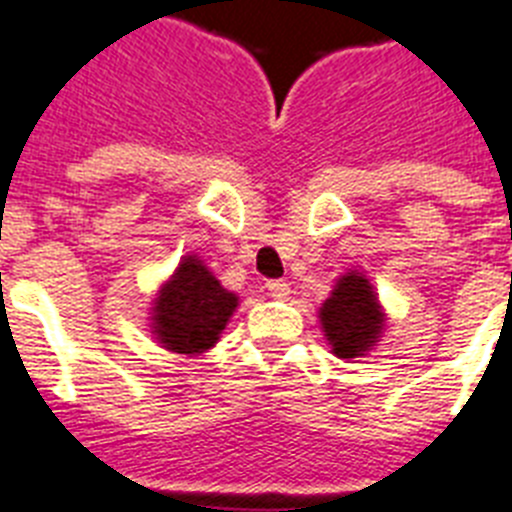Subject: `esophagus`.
Returning <instances> with one entry per match:
<instances>
[{"label": "esophagus", "instance_id": "34e87169", "mask_svg": "<svg viewBox=\"0 0 512 512\" xmlns=\"http://www.w3.org/2000/svg\"><path fill=\"white\" fill-rule=\"evenodd\" d=\"M265 289H268V294L273 296V299H286L289 296V283L281 281V278H276V281H268L265 283Z\"/></svg>", "mask_w": 512, "mask_h": 512}]
</instances>
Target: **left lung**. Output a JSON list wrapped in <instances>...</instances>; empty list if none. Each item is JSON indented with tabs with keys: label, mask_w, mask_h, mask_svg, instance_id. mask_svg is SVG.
I'll return each instance as SVG.
<instances>
[{
	"label": "left lung",
	"mask_w": 512,
	"mask_h": 512,
	"mask_svg": "<svg viewBox=\"0 0 512 512\" xmlns=\"http://www.w3.org/2000/svg\"><path fill=\"white\" fill-rule=\"evenodd\" d=\"M320 322L333 354L341 359L362 356L382 330L380 304L367 278L359 273L343 276L322 304Z\"/></svg>",
	"instance_id": "8db88e82"
}]
</instances>
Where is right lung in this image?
<instances>
[{"mask_svg":"<svg viewBox=\"0 0 512 512\" xmlns=\"http://www.w3.org/2000/svg\"><path fill=\"white\" fill-rule=\"evenodd\" d=\"M236 302L197 257H184L153 307L158 341L176 354H203L218 341Z\"/></svg>","mask_w":512,"mask_h":512,"instance_id":"add662e5","label":"right lung"}]
</instances>
